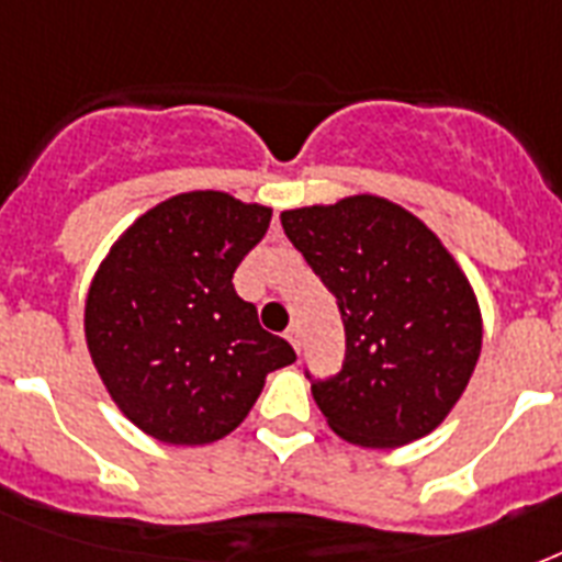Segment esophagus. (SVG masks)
Here are the masks:
<instances>
[{"label":"esophagus","mask_w":562,"mask_h":562,"mask_svg":"<svg viewBox=\"0 0 562 562\" xmlns=\"http://www.w3.org/2000/svg\"><path fill=\"white\" fill-rule=\"evenodd\" d=\"M285 338H289V344L294 347V350H300V344H303V333H300L297 324H291L289 329H285Z\"/></svg>","instance_id":"esophagus-1"}]
</instances>
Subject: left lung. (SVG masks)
<instances>
[{"label":"left lung","mask_w":562,"mask_h":562,"mask_svg":"<svg viewBox=\"0 0 562 562\" xmlns=\"http://www.w3.org/2000/svg\"><path fill=\"white\" fill-rule=\"evenodd\" d=\"M280 218L333 291L347 335L338 373L312 379L306 370L326 423L364 449L435 431L481 352L479 303L452 254L417 215L375 194Z\"/></svg>","instance_id":"left-lung-1"}]
</instances>
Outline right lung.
<instances>
[{
    "label": "right lung",
    "instance_id": "obj_1",
    "mask_svg": "<svg viewBox=\"0 0 562 562\" xmlns=\"http://www.w3.org/2000/svg\"><path fill=\"white\" fill-rule=\"evenodd\" d=\"M271 210L183 192L131 224L87 294L92 364L122 414L162 443L203 446L250 414L265 375L297 359L233 289Z\"/></svg>",
    "mask_w": 562,
    "mask_h": 562
}]
</instances>
